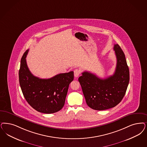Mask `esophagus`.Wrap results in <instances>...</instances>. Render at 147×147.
<instances>
[{"label": "esophagus", "mask_w": 147, "mask_h": 147, "mask_svg": "<svg viewBox=\"0 0 147 147\" xmlns=\"http://www.w3.org/2000/svg\"><path fill=\"white\" fill-rule=\"evenodd\" d=\"M80 73H81V71L80 69H76L74 71V76L76 78V77H78L79 76V75L80 74Z\"/></svg>", "instance_id": "1"}]
</instances>
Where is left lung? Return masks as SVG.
Here are the masks:
<instances>
[{
    "label": "left lung",
    "mask_w": 147,
    "mask_h": 147,
    "mask_svg": "<svg viewBox=\"0 0 147 147\" xmlns=\"http://www.w3.org/2000/svg\"><path fill=\"white\" fill-rule=\"evenodd\" d=\"M113 50L117 65L112 76L103 79L84 71L78 79L86 103L93 110L100 111L116 107L127 91L130 76L125 56L118 44L114 45Z\"/></svg>",
    "instance_id": "1"
}]
</instances>
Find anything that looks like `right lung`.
<instances>
[{"instance_id": "obj_1", "label": "right lung", "mask_w": 147, "mask_h": 147, "mask_svg": "<svg viewBox=\"0 0 147 147\" xmlns=\"http://www.w3.org/2000/svg\"><path fill=\"white\" fill-rule=\"evenodd\" d=\"M29 50L20 61L19 81L23 96L36 111L53 113L63 107L69 84L74 79V72L61 73L49 79H40L32 75L26 61Z\"/></svg>"}]
</instances>
